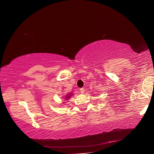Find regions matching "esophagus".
<instances>
[{
  "mask_svg": "<svg viewBox=\"0 0 154 154\" xmlns=\"http://www.w3.org/2000/svg\"><path fill=\"white\" fill-rule=\"evenodd\" d=\"M85 91V88H82L80 89V91H81V94H84Z\"/></svg>",
  "mask_w": 154,
  "mask_h": 154,
  "instance_id": "34e87169",
  "label": "esophagus"
}]
</instances>
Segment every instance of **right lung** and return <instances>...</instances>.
<instances>
[{
	"label": "right lung",
	"instance_id": "1",
	"mask_svg": "<svg viewBox=\"0 0 154 154\" xmlns=\"http://www.w3.org/2000/svg\"><path fill=\"white\" fill-rule=\"evenodd\" d=\"M71 96H72V94H69V95H68L66 96V99H68L69 98H70V97H71Z\"/></svg>",
	"mask_w": 154,
	"mask_h": 154
}]
</instances>
